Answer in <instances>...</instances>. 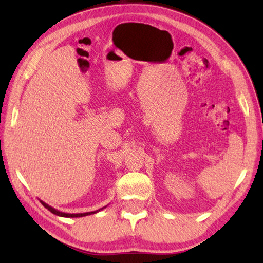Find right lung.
Instances as JSON below:
<instances>
[{"label":"right lung","mask_w":263,"mask_h":263,"mask_svg":"<svg viewBox=\"0 0 263 263\" xmlns=\"http://www.w3.org/2000/svg\"><path fill=\"white\" fill-rule=\"evenodd\" d=\"M41 203L45 206L46 209H48L49 211L52 212V214H54V215H57V216H60V217H66V218H77V217H85V216H88V215H92V214H97L98 211H100V210H103L104 208H106V206L107 205H105V206H103V208H100V209H98V210H95V211H89V212H83V214H66V212H62V211H59V210H57L55 208H53V206H51V205H48L47 203H45L44 202V201H42L41 200Z\"/></svg>","instance_id":"add662e5"}]
</instances>
